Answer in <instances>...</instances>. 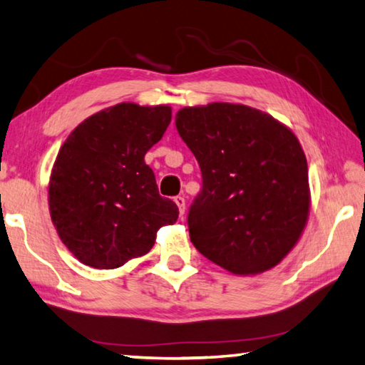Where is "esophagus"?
<instances>
[{
  "instance_id": "34e87169",
  "label": "esophagus",
  "mask_w": 365,
  "mask_h": 365,
  "mask_svg": "<svg viewBox=\"0 0 365 365\" xmlns=\"http://www.w3.org/2000/svg\"><path fill=\"white\" fill-rule=\"evenodd\" d=\"M175 202H176V205H178V208H179V215H184V212H186V199H184V197H181V195H178V197H175Z\"/></svg>"
}]
</instances>
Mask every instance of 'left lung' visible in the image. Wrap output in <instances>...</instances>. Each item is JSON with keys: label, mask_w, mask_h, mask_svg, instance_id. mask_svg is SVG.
I'll list each match as a JSON object with an SVG mask.
<instances>
[{"label": "left lung", "mask_w": 365, "mask_h": 365, "mask_svg": "<svg viewBox=\"0 0 365 365\" xmlns=\"http://www.w3.org/2000/svg\"><path fill=\"white\" fill-rule=\"evenodd\" d=\"M176 129L204 179L187 215L195 249L241 277L277 267L310 210L307 160L294 133L268 113L223 101L181 108Z\"/></svg>", "instance_id": "left-lung-1"}]
</instances>
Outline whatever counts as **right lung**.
<instances>
[{
    "label": "right lung",
    "mask_w": 365,
    "mask_h": 365,
    "mask_svg": "<svg viewBox=\"0 0 365 365\" xmlns=\"http://www.w3.org/2000/svg\"><path fill=\"white\" fill-rule=\"evenodd\" d=\"M170 123L168 105L124 101L83 119L59 148L48 207L59 239L83 265L121 267L153 247L161 226L176 223V204L158 194L143 160Z\"/></svg>",
    "instance_id": "right-lung-1"
}]
</instances>
